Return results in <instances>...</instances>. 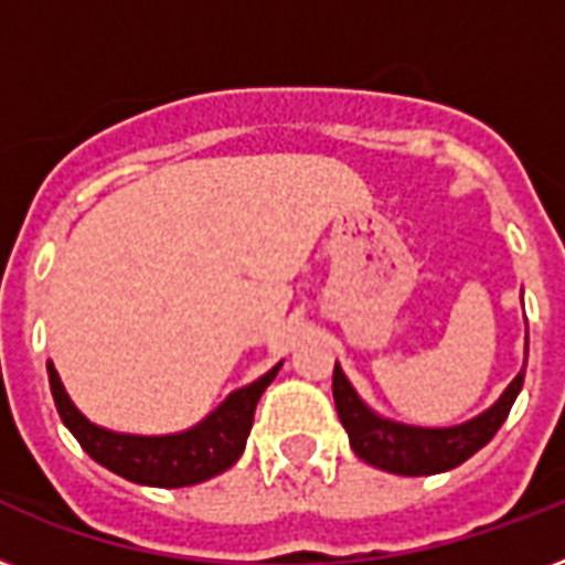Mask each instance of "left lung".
I'll return each mask as SVG.
<instances>
[{
    "label": "left lung",
    "mask_w": 565,
    "mask_h": 565,
    "mask_svg": "<svg viewBox=\"0 0 565 565\" xmlns=\"http://www.w3.org/2000/svg\"><path fill=\"white\" fill-rule=\"evenodd\" d=\"M522 384H525V370L510 381L504 395L478 419L455 428H413L375 416L358 398L343 370L334 366V404L343 428L349 430L354 455L361 460L395 475H437L469 460L499 434Z\"/></svg>",
    "instance_id": "obj_1"
}]
</instances>
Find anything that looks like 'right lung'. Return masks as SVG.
<instances>
[{"instance_id":"right-lung-1","label":"right lung","mask_w":565,"mask_h":565,"mask_svg":"<svg viewBox=\"0 0 565 565\" xmlns=\"http://www.w3.org/2000/svg\"><path fill=\"white\" fill-rule=\"evenodd\" d=\"M281 363L275 370L257 377L255 384L243 386L231 393L216 411L195 428L184 434H170V437H135V434H114L99 425H93L75 411L70 395L64 393V384L57 377L55 366L49 363V386L55 395V407L61 419L73 437L82 443L87 455L102 463L119 478L146 487H193L213 475L225 472L234 466L246 448V437L255 419L257 398L273 384Z\"/></svg>"}]
</instances>
